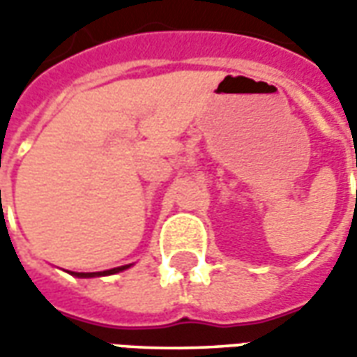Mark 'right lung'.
Masks as SVG:
<instances>
[{
  "label": "right lung",
  "mask_w": 357,
  "mask_h": 357,
  "mask_svg": "<svg viewBox=\"0 0 357 357\" xmlns=\"http://www.w3.org/2000/svg\"><path fill=\"white\" fill-rule=\"evenodd\" d=\"M130 265H121V267H115V269H107V271H100V273H70L75 277H80V279H90V277H105V275H115V273H121L128 269Z\"/></svg>",
  "instance_id": "obj_1"
}]
</instances>
